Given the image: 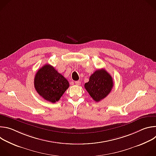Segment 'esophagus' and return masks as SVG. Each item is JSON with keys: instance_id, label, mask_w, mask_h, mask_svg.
Listing matches in <instances>:
<instances>
[{"instance_id": "1", "label": "esophagus", "mask_w": 156, "mask_h": 156, "mask_svg": "<svg viewBox=\"0 0 156 156\" xmlns=\"http://www.w3.org/2000/svg\"><path fill=\"white\" fill-rule=\"evenodd\" d=\"M75 83L76 85H80V83H81V82H80V81H76L75 82Z\"/></svg>"}]
</instances>
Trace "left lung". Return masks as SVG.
I'll return each instance as SVG.
<instances>
[{
  "label": "left lung",
  "mask_w": 156,
  "mask_h": 156,
  "mask_svg": "<svg viewBox=\"0 0 156 156\" xmlns=\"http://www.w3.org/2000/svg\"><path fill=\"white\" fill-rule=\"evenodd\" d=\"M112 78L104 69L96 70L90 77V80L84 84L86 90L96 101L104 99L112 90Z\"/></svg>",
  "instance_id": "1"
}]
</instances>
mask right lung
Masks as SVG:
<instances>
[{"label": "right lung", "mask_w": 156, "mask_h": 156, "mask_svg": "<svg viewBox=\"0 0 156 156\" xmlns=\"http://www.w3.org/2000/svg\"><path fill=\"white\" fill-rule=\"evenodd\" d=\"M34 84L37 93L52 103L59 101L69 87L67 80L49 64L44 65L37 72Z\"/></svg>", "instance_id": "1"}]
</instances>
